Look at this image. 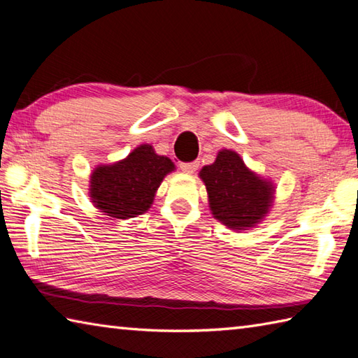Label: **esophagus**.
Returning <instances> with one entry per match:
<instances>
[{
    "label": "esophagus",
    "instance_id": "1",
    "mask_svg": "<svg viewBox=\"0 0 358 358\" xmlns=\"http://www.w3.org/2000/svg\"><path fill=\"white\" fill-rule=\"evenodd\" d=\"M197 167H199V162L197 161H194V162H181L180 164V169L183 172H186V173H194L197 171Z\"/></svg>",
    "mask_w": 358,
    "mask_h": 358
}]
</instances>
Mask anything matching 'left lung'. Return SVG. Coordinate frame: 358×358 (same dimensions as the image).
<instances>
[{
    "instance_id": "1",
    "label": "left lung",
    "mask_w": 358,
    "mask_h": 358,
    "mask_svg": "<svg viewBox=\"0 0 358 358\" xmlns=\"http://www.w3.org/2000/svg\"><path fill=\"white\" fill-rule=\"evenodd\" d=\"M199 177L206 186L214 217L231 230H247L262 222L274 200L272 181L252 172L233 150H220Z\"/></svg>"
}]
</instances>
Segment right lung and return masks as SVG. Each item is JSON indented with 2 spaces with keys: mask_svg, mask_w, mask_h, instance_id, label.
I'll return each mask as SVG.
<instances>
[{
  "mask_svg": "<svg viewBox=\"0 0 358 358\" xmlns=\"http://www.w3.org/2000/svg\"><path fill=\"white\" fill-rule=\"evenodd\" d=\"M173 169L167 157H159L152 145L142 144L125 159L95 169L90 175V200L106 216L136 217L152 206L161 181Z\"/></svg>",
  "mask_w": 358,
  "mask_h": 358,
  "instance_id": "obj_1",
  "label": "right lung"
}]
</instances>
